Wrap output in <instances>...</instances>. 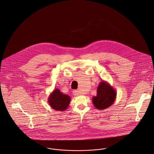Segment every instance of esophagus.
Returning <instances> with one entry per match:
<instances>
[{
  "label": "esophagus",
  "instance_id": "obj_1",
  "mask_svg": "<svg viewBox=\"0 0 154 154\" xmlns=\"http://www.w3.org/2000/svg\"><path fill=\"white\" fill-rule=\"evenodd\" d=\"M72 93H73V94L74 95H79L80 94V92L79 91H78V90H74L73 91H72Z\"/></svg>",
  "mask_w": 154,
  "mask_h": 154
}]
</instances>
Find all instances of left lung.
<instances>
[{
  "instance_id": "8db88e82",
  "label": "left lung",
  "mask_w": 154,
  "mask_h": 154,
  "mask_svg": "<svg viewBox=\"0 0 154 154\" xmlns=\"http://www.w3.org/2000/svg\"><path fill=\"white\" fill-rule=\"evenodd\" d=\"M117 96L116 91L106 82H101L97 91V95L92 98L93 103L97 109H105L112 105Z\"/></svg>"
}]
</instances>
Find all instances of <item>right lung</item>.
Returning a JSON list of instances; mask_svg holds the SVG:
<instances>
[{"label": "right lung", "mask_w": 154, "mask_h": 154, "mask_svg": "<svg viewBox=\"0 0 154 154\" xmlns=\"http://www.w3.org/2000/svg\"><path fill=\"white\" fill-rule=\"evenodd\" d=\"M69 95L63 94L59 89H55L48 98V103L53 109L64 111L67 109L71 101Z\"/></svg>", "instance_id": "obj_1"}]
</instances>
